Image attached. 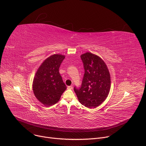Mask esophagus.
<instances>
[{"label":"esophagus","instance_id":"obj_1","mask_svg":"<svg viewBox=\"0 0 146 146\" xmlns=\"http://www.w3.org/2000/svg\"><path fill=\"white\" fill-rule=\"evenodd\" d=\"M68 90H72L73 89V86H68Z\"/></svg>","mask_w":146,"mask_h":146}]
</instances>
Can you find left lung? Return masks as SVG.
I'll return each instance as SVG.
<instances>
[{
    "label": "left lung",
    "instance_id": "8db88e82",
    "mask_svg": "<svg viewBox=\"0 0 146 146\" xmlns=\"http://www.w3.org/2000/svg\"><path fill=\"white\" fill-rule=\"evenodd\" d=\"M85 70L80 88H74L78 101L86 108H95L107 98L111 80L106 64L99 56L91 52L81 55Z\"/></svg>",
    "mask_w": 146,
    "mask_h": 146
}]
</instances>
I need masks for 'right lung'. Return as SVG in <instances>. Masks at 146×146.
<instances>
[{"label": "right lung", "instance_id": "right-lung-1", "mask_svg": "<svg viewBox=\"0 0 146 146\" xmlns=\"http://www.w3.org/2000/svg\"><path fill=\"white\" fill-rule=\"evenodd\" d=\"M65 55L54 54L47 58L38 68L33 81L35 96L46 106L57 103L66 89L59 68Z\"/></svg>", "mask_w": 146, "mask_h": 146}]
</instances>
